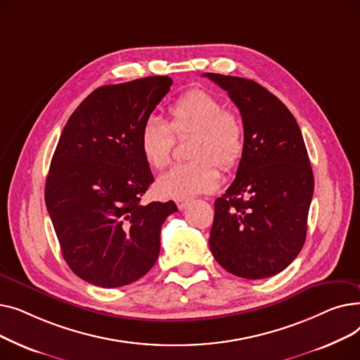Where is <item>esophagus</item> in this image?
I'll return each mask as SVG.
<instances>
[{
    "instance_id": "34e87169",
    "label": "esophagus",
    "mask_w": 360,
    "mask_h": 360,
    "mask_svg": "<svg viewBox=\"0 0 360 360\" xmlns=\"http://www.w3.org/2000/svg\"><path fill=\"white\" fill-rule=\"evenodd\" d=\"M188 204H190V198H178L176 200V205L179 210H184Z\"/></svg>"
}]
</instances>
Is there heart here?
Returning <instances> with one entry per match:
<instances>
[{"label": "heart", "mask_w": 360, "mask_h": 360, "mask_svg": "<svg viewBox=\"0 0 360 360\" xmlns=\"http://www.w3.org/2000/svg\"><path fill=\"white\" fill-rule=\"evenodd\" d=\"M169 124L156 117L147 118L140 129V150L147 165L165 169L172 159L176 137L193 134L191 162L181 163L162 175L158 190L165 197L185 198L210 193L220 182V172L236 167L243 156L247 136L240 117L224 109L216 94L193 89L184 93L167 108Z\"/></svg>", "instance_id": "1"}]
</instances>
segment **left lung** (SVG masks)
<instances>
[{
    "mask_svg": "<svg viewBox=\"0 0 360 360\" xmlns=\"http://www.w3.org/2000/svg\"><path fill=\"white\" fill-rule=\"evenodd\" d=\"M204 75L228 91L247 136L236 178L214 201L212 254L238 277H271L289 266L307 239L314 174L304 137L292 112L261 84Z\"/></svg>",
    "mask_w": 360,
    "mask_h": 360,
    "instance_id": "1",
    "label": "left lung"
}]
</instances>
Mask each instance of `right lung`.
Masks as SVG:
<instances>
[{"label":"right lung","mask_w":360,"mask_h":360,"mask_svg":"<svg viewBox=\"0 0 360 360\" xmlns=\"http://www.w3.org/2000/svg\"><path fill=\"white\" fill-rule=\"evenodd\" d=\"M172 86L166 75L102 86L72 112L51 160L45 202L71 271L99 288L143 277L160 252L174 201L141 197L155 181L140 150L143 122Z\"/></svg>","instance_id":"right-lung-1"}]
</instances>
